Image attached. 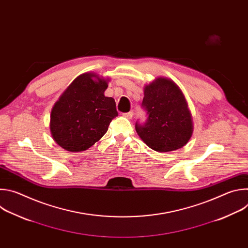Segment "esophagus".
I'll return each instance as SVG.
<instances>
[{"label":"esophagus","mask_w":248,"mask_h":248,"mask_svg":"<svg viewBox=\"0 0 248 248\" xmlns=\"http://www.w3.org/2000/svg\"><path fill=\"white\" fill-rule=\"evenodd\" d=\"M133 116H134V112L133 111H130L128 113H124V117H125L126 119H132Z\"/></svg>","instance_id":"esophagus-1"}]
</instances>
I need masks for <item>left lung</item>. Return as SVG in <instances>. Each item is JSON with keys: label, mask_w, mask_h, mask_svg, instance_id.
Instances as JSON below:
<instances>
[{"label": "left lung", "mask_w": 248, "mask_h": 248, "mask_svg": "<svg viewBox=\"0 0 248 248\" xmlns=\"http://www.w3.org/2000/svg\"><path fill=\"white\" fill-rule=\"evenodd\" d=\"M142 108L146 121L135 129L147 146L170 152L185 146L192 134V120L186 98L173 81L159 78L144 88Z\"/></svg>", "instance_id": "1"}]
</instances>
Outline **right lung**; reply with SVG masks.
Here are the masks:
<instances>
[{"label": "right lung", "instance_id": "right-lung-1", "mask_svg": "<svg viewBox=\"0 0 248 248\" xmlns=\"http://www.w3.org/2000/svg\"><path fill=\"white\" fill-rule=\"evenodd\" d=\"M107 87L106 80L83 74L66 88L51 113L50 129L58 145L70 152L84 151L107 132L118 116L115 100L104 95Z\"/></svg>", "mask_w": 248, "mask_h": 248}]
</instances>
